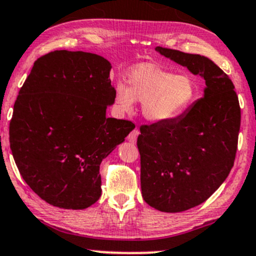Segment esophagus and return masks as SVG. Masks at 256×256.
<instances>
[{"mask_svg": "<svg viewBox=\"0 0 256 256\" xmlns=\"http://www.w3.org/2000/svg\"><path fill=\"white\" fill-rule=\"evenodd\" d=\"M138 134H140V130H138V128H134V130L131 131L130 134L128 136V140L130 142V143H136Z\"/></svg>", "mask_w": 256, "mask_h": 256, "instance_id": "obj_1", "label": "esophagus"}]
</instances>
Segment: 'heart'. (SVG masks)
I'll return each mask as SVG.
<instances>
[{
  "instance_id": "heart-1",
  "label": "heart",
  "mask_w": 256,
  "mask_h": 256,
  "mask_svg": "<svg viewBox=\"0 0 256 256\" xmlns=\"http://www.w3.org/2000/svg\"><path fill=\"white\" fill-rule=\"evenodd\" d=\"M128 87L118 84L116 104L130 112L134 101L142 102V113L152 122H170L192 106L198 88L188 74H174L154 64L134 66L126 78Z\"/></svg>"
}]
</instances>
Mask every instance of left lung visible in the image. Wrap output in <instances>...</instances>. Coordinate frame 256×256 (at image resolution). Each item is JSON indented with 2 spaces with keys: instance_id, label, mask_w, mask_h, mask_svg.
Instances as JSON below:
<instances>
[{
  "instance_id": "1",
  "label": "left lung",
  "mask_w": 256,
  "mask_h": 256,
  "mask_svg": "<svg viewBox=\"0 0 256 256\" xmlns=\"http://www.w3.org/2000/svg\"><path fill=\"white\" fill-rule=\"evenodd\" d=\"M162 56L205 80L204 96L167 122L142 125V196L162 212H182L218 190L235 161L241 108L235 86L220 66L200 54L158 46Z\"/></svg>"
}]
</instances>
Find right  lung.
Returning <instances> with one entry per match:
<instances>
[{"instance_id":"right-lung-1","label":"right lung","mask_w":256,"mask_h":256,"mask_svg":"<svg viewBox=\"0 0 256 256\" xmlns=\"http://www.w3.org/2000/svg\"><path fill=\"white\" fill-rule=\"evenodd\" d=\"M110 63L82 51L60 50L34 62L9 124L21 176L60 208L83 210L101 196L100 164L134 128L107 118L114 104Z\"/></svg>"}]
</instances>
